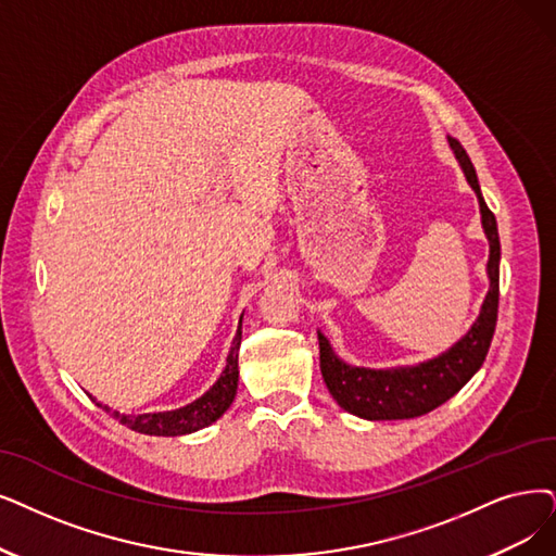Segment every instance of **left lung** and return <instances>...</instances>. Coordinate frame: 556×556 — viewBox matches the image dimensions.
<instances>
[{
  "label": "left lung",
  "mask_w": 556,
  "mask_h": 556,
  "mask_svg": "<svg viewBox=\"0 0 556 556\" xmlns=\"http://www.w3.org/2000/svg\"><path fill=\"white\" fill-rule=\"evenodd\" d=\"M456 157L463 166L465 177L475 189L481 207V224L488 241H491V257H488V278L491 290L485 294L479 319L472 324L458 344L445 351L438 358L421 363L417 367L402 369H365L351 367L342 363L332 353L328 340L319 332V367L324 383L332 399L351 415L363 419H410L427 415L433 408L442 406L452 399L465 383H468L477 369L483 365L485 353L491 349L497 305H500V235L495 214L488 210L477 170L468 157V152L456 141L450 139Z\"/></svg>",
  "instance_id": "1"
}]
</instances>
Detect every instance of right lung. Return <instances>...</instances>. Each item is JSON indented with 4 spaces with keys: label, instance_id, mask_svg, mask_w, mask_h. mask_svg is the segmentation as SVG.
<instances>
[{
    "label": "right lung",
    "instance_id": "add662e5",
    "mask_svg": "<svg viewBox=\"0 0 556 556\" xmlns=\"http://www.w3.org/2000/svg\"><path fill=\"white\" fill-rule=\"evenodd\" d=\"M239 344H241V321L237 328V336L232 342V349L228 353V363L220 379L201 396L195 399L193 404L180 408V410H168V413H146V415H121L114 410V419H118L123 427L146 433V435H185L203 429L212 421H216L224 415L232 399L237 394V381H239ZM109 410V408H106Z\"/></svg>",
    "mask_w": 556,
    "mask_h": 556
}]
</instances>
